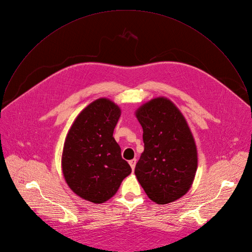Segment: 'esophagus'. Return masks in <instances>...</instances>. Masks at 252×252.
I'll return each mask as SVG.
<instances>
[{"mask_svg":"<svg viewBox=\"0 0 252 252\" xmlns=\"http://www.w3.org/2000/svg\"><path fill=\"white\" fill-rule=\"evenodd\" d=\"M136 162H137V159L136 158H133V159H131V160H129V164L131 165V168L134 170V168H135V165H136Z\"/></svg>","mask_w":252,"mask_h":252,"instance_id":"1","label":"esophagus"}]
</instances>
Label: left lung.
Masks as SVG:
<instances>
[{
    "instance_id": "obj_1",
    "label": "left lung",
    "mask_w": 252,
    "mask_h": 252,
    "mask_svg": "<svg viewBox=\"0 0 252 252\" xmlns=\"http://www.w3.org/2000/svg\"><path fill=\"white\" fill-rule=\"evenodd\" d=\"M135 115L143 128L145 144L135 175L153 202H174L189 191L198 166L189 125L177 106L164 96L142 104Z\"/></svg>"
}]
</instances>
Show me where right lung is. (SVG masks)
Returning <instances> with one entry per match:
<instances>
[{
  "mask_svg": "<svg viewBox=\"0 0 252 252\" xmlns=\"http://www.w3.org/2000/svg\"><path fill=\"white\" fill-rule=\"evenodd\" d=\"M120 115L115 102L97 98L81 111L65 139L61 158L65 181L76 195L94 204L114 196L132 171L113 138Z\"/></svg>",
  "mask_w": 252,
  "mask_h": 252,
  "instance_id": "add662e5",
  "label": "right lung"
}]
</instances>
